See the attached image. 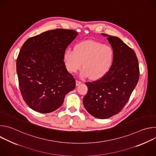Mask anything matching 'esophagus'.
<instances>
[{"label":"esophagus","mask_w":156,"mask_h":156,"mask_svg":"<svg viewBox=\"0 0 156 156\" xmlns=\"http://www.w3.org/2000/svg\"><path fill=\"white\" fill-rule=\"evenodd\" d=\"M81 83H82V82H81V81H78V80H76V86H79V85H80V84H81Z\"/></svg>","instance_id":"34e87169"}]
</instances>
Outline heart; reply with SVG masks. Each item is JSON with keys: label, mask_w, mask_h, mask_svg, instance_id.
Returning <instances> with one entry per match:
<instances>
[{"label": "heart", "mask_w": 156, "mask_h": 156, "mask_svg": "<svg viewBox=\"0 0 156 156\" xmlns=\"http://www.w3.org/2000/svg\"><path fill=\"white\" fill-rule=\"evenodd\" d=\"M114 51L112 47L94 41H85L76 44L74 50L66 49L63 61L67 70L76 73L83 67L80 75L96 80L103 78L114 62Z\"/></svg>", "instance_id": "obj_1"}]
</instances>
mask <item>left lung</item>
Returning a JSON list of instances; mask_svg holds the SVG:
<instances>
[{"instance_id":"8db88e82","label":"left lung","mask_w":156,"mask_h":156,"mask_svg":"<svg viewBox=\"0 0 156 156\" xmlns=\"http://www.w3.org/2000/svg\"><path fill=\"white\" fill-rule=\"evenodd\" d=\"M107 37L114 51L112 67L102 78L86 83L88 88L83 105L93 117L105 119L119 113L128 101L140 76L135 52L116 36Z\"/></svg>"}]
</instances>
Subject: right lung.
Masks as SVG:
<instances>
[{"label": "right lung", "mask_w": 156, "mask_h": 156, "mask_svg": "<svg viewBox=\"0 0 156 156\" xmlns=\"http://www.w3.org/2000/svg\"><path fill=\"white\" fill-rule=\"evenodd\" d=\"M78 34L74 30L55 29L30 37L22 46L16 72L22 97L31 109L52 112L75 89V80L66 70L63 54Z\"/></svg>", "instance_id": "right-lung-1"}]
</instances>
